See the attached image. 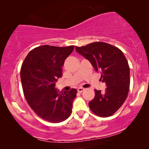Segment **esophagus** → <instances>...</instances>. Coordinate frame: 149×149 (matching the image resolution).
<instances>
[{"label": "esophagus", "instance_id": "obj_1", "mask_svg": "<svg viewBox=\"0 0 149 149\" xmlns=\"http://www.w3.org/2000/svg\"><path fill=\"white\" fill-rule=\"evenodd\" d=\"M84 90H85V88H83V87H79V88L77 89V91H78V92L79 93L83 92Z\"/></svg>", "mask_w": 149, "mask_h": 149}]
</instances>
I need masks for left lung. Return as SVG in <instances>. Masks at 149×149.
<instances>
[{
    "label": "left lung",
    "instance_id": "1",
    "mask_svg": "<svg viewBox=\"0 0 149 149\" xmlns=\"http://www.w3.org/2000/svg\"><path fill=\"white\" fill-rule=\"evenodd\" d=\"M77 52L88 60L106 83L104 92L95 89V97L89 107L97 116L113 115L124 103L130 89V67L123 53L104 42L75 47Z\"/></svg>",
    "mask_w": 149,
    "mask_h": 149
}]
</instances>
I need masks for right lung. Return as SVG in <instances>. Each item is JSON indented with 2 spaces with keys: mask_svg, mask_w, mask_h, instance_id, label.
I'll return each mask as SVG.
<instances>
[{
  "mask_svg": "<svg viewBox=\"0 0 149 149\" xmlns=\"http://www.w3.org/2000/svg\"><path fill=\"white\" fill-rule=\"evenodd\" d=\"M74 47H38L28 53L22 64L20 77L26 101L38 117L51 123L64 121L72 113L77 89L59 92L56 83Z\"/></svg>",
  "mask_w": 149,
  "mask_h": 149,
  "instance_id": "right-lung-1",
  "label": "right lung"
}]
</instances>
